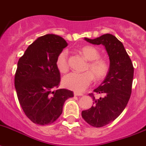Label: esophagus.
<instances>
[{
	"mask_svg": "<svg viewBox=\"0 0 146 146\" xmlns=\"http://www.w3.org/2000/svg\"><path fill=\"white\" fill-rule=\"evenodd\" d=\"M74 96H83V94H82V93H78V92H74Z\"/></svg>",
	"mask_w": 146,
	"mask_h": 146,
	"instance_id": "34e87169",
	"label": "esophagus"
}]
</instances>
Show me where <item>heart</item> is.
<instances>
[{
    "label": "heart",
    "instance_id": "b5f03b06",
    "mask_svg": "<svg viewBox=\"0 0 146 146\" xmlns=\"http://www.w3.org/2000/svg\"><path fill=\"white\" fill-rule=\"evenodd\" d=\"M82 56L89 60L83 73L72 72L63 77L62 84L63 86L74 92H81L90 86L94 78L96 80H103L109 72V65L106 60L100 58L99 50L91 45L82 47L79 50ZM56 66L61 73H66L68 70V52L62 50L56 59Z\"/></svg>",
    "mask_w": 146,
    "mask_h": 146
}]
</instances>
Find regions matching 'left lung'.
<instances>
[{"instance_id": "8db88e82", "label": "left lung", "mask_w": 146, "mask_h": 146, "mask_svg": "<svg viewBox=\"0 0 146 146\" xmlns=\"http://www.w3.org/2000/svg\"><path fill=\"white\" fill-rule=\"evenodd\" d=\"M93 44H103L108 54L110 68L105 79L94 92L103 94L104 97L96 98L89 110L82 111V117L89 125L101 127L114 121L127 106L131 95L133 78V66L123 44L113 35H102L94 39L84 38Z\"/></svg>"}]
</instances>
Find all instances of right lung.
<instances>
[{
	"mask_svg": "<svg viewBox=\"0 0 146 146\" xmlns=\"http://www.w3.org/2000/svg\"><path fill=\"white\" fill-rule=\"evenodd\" d=\"M68 45L61 36L47 34L29 45L18 62L15 87L19 104L29 119L39 125H50L62 113L65 102L74 92L59 89L60 73L56 59Z\"/></svg>",
	"mask_w": 146,
	"mask_h": 146,
	"instance_id": "right-lung-1",
	"label": "right lung"
}]
</instances>
